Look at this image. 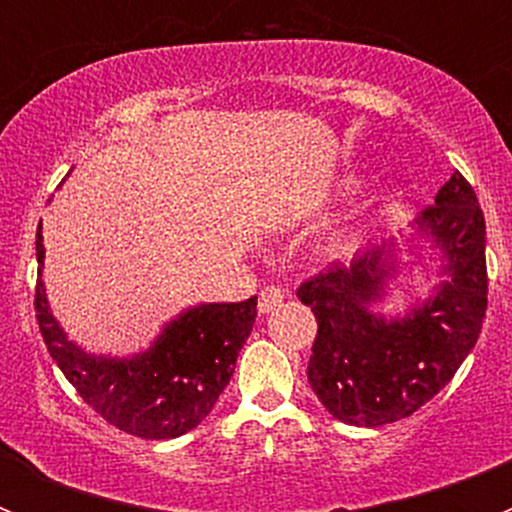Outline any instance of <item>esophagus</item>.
<instances>
[{
  "label": "esophagus",
  "instance_id": "obj_1",
  "mask_svg": "<svg viewBox=\"0 0 512 512\" xmlns=\"http://www.w3.org/2000/svg\"><path fill=\"white\" fill-rule=\"evenodd\" d=\"M284 289L282 287H264L259 292V312H271L277 305H282Z\"/></svg>",
  "mask_w": 512,
  "mask_h": 512
}]
</instances>
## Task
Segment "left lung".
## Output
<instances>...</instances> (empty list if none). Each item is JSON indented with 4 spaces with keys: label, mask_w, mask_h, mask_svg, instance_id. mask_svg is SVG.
I'll use <instances>...</instances> for the list:
<instances>
[{
    "label": "left lung",
    "mask_w": 512,
    "mask_h": 512,
    "mask_svg": "<svg viewBox=\"0 0 512 512\" xmlns=\"http://www.w3.org/2000/svg\"><path fill=\"white\" fill-rule=\"evenodd\" d=\"M485 235L477 194L456 171L415 217V238H408L413 261H423V241L438 256L441 279L423 302L405 315L374 310L392 279L413 266L397 259L395 238L300 284L297 297L318 320L307 382L333 418L366 428L395 423L451 382L485 323Z\"/></svg>",
    "instance_id": "obj_1"
}]
</instances>
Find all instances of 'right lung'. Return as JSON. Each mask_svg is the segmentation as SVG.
I'll list each match as a JSON object with an SVG mask.
<instances>
[{
  "instance_id": "obj_1",
  "label": "right lung",
  "mask_w": 512,
  "mask_h": 512,
  "mask_svg": "<svg viewBox=\"0 0 512 512\" xmlns=\"http://www.w3.org/2000/svg\"><path fill=\"white\" fill-rule=\"evenodd\" d=\"M35 256L40 333L58 369L89 408L120 431L148 441L184 436L210 415L253 328L256 297L187 307L164 325L146 351L104 356L71 341L53 315L43 282L45 248L40 230Z\"/></svg>"
}]
</instances>
